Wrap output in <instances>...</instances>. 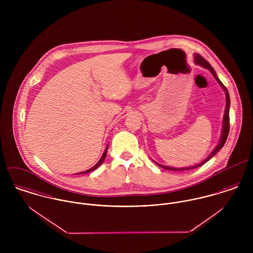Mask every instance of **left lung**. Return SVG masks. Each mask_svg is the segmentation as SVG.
<instances>
[{
	"instance_id": "8db88e82",
	"label": "left lung",
	"mask_w": 253,
	"mask_h": 253,
	"mask_svg": "<svg viewBox=\"0 0 253 253\" xmlns=\"http://www.w3.org/2000/svg\"><path fill=\"white\" fill-rule=\"evenodd\" d=\"M194 62L196 65H200L201 67L205 68V69H208L209 71H211V73L213 75V77L215 78L218 84H220V86L223 88V90L225 91V95H226V106H225V111H224V117H223V122H222V130H221V135H220V139H219V142L216 145V147L213 149V151L209 155V157L207 159H205L202 163L196 165V166H192V167H185V168H172V167H169V166H163V165H160L159 163L155 162L153 160V162L158 165L159 167L163 168V169H169V170H175V171H181V170H188V169H196V168H199L201 166H203L204 164H206L208 161H210L217 152L224 146L226 140H227V137H228V134H229V129H230V117H229V110H230V95H229V92L226 88V86L221 83V81L219 80V78L217 77L216 73L214 71V69L211 66V64L206 60L204 59L200 54L196 53L194 54Z\"/></svg>"
}]
</instances>
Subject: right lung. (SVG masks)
Returning a JSON list of instances; mask_svg holds the SVG:
<instances>
[{
    "label": "right lung",
    "instance_id": "obj_1",
    "mask_svg": "<svg viewBox=\"0 0 253 253\" xmlns=\"http://www.w3.org/2000/svg\"><path fill=\"white\" fill-rule=\"evenodd\" d=\"M107 149H108V146L106 147V149H105V151H104V153H103V155L101 156V158H100V160L97 162V164L96 165H94L92 168H90V169H88L87 170H84V171H83V172H79V173H77V174H84V173H88V172H90V171H93L94 169H96L97 168H99L101 165H102V163L104 162V160H105V158H106V154H107Z\"/></svg>",
    "mask_w": 253,
    "mask_h": 253
}]
</instances>
